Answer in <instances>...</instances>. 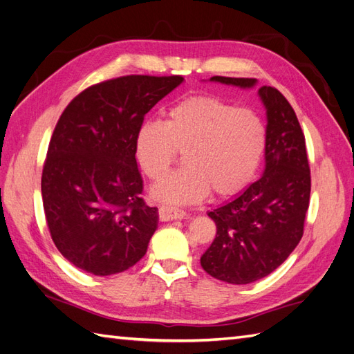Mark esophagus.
Here are the masks:
<instances>
[{
    "label": "esophagus",
    "mask_w": 354,
    "mask_h": 354,
    "mask_svg": "<svg viewBox=\"0 0 354 354\" xmlns=\"http://www.w3.org/2000/svg\"><path fill=\"white\" fill-rule=\"evenodd\" d=\"M159 217L162 221H169V220H181L186 217V212L173 208V207H168V205H162L159 208Z\"/></svg>",
    "instance_id": "1"
}]
</instances>
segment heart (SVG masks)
I'll use <instances>...</instances> for the list:
<instances>
[{"instance_id":"1","label":"heart","mask_w":354,"mask_h":354,"mask_svg":"<svg viewBox=\"0 0 354 354\" xmlns=\"http://www.w3.org/2000/svg\"><path fill=\"white\" fill-rule=\"evenodd\" d=\"M266 147L261 120L248 109L216 95H192L167 112L164 124L145 121L137 128L134 152L143 173L162 178L177 152L185 168L167 176L152 196L169 203H195L209 190L229 198L252 180Z\"/></svg>"}]
</instances>
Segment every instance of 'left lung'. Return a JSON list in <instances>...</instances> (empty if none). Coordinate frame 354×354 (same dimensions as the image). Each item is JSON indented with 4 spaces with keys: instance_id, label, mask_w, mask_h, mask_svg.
<instances>
[{
    "instance_id": "1",
    "label": "left lung",
    "mask_w": 354,
    "mask_h": 354,
    "mask_svg": "<svg viewBox=\"0 0 354 354\" xmlns=\"http://www.w3.org/2000/svg\"><path fill=\"white\" fill-rule=\"evenodd\" d=\"M212 82L254 88L255 78L212 77ZM264 104V173L232 201L208 212L216 239L201 266L218 281L245 285L276 270L303 238L310 199L306 138L292 106L273 87L259 88Z\"/></svg>"
}]
</instances>
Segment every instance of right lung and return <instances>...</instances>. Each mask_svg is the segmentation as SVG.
<instances>
[{
	"mask_svg": "<svg viewBox=\"0 0 354 354\" xmlns=\"http://www.w3.org/2000/svg\"><path fill=\"white\" fill-rule=\"evenodd\" d=\"M183 81L178 75L104 81L78 94L59 118L41 194L51 239L78 269L116 274L146 254L158 208L140 198L136 133L145 115Z\"/></svg>",
	"mask_w": 354,
	"mask_h": 354,
	"instance_id": "1",
	"label": "right lung"
}]
</instances>
